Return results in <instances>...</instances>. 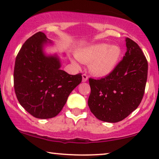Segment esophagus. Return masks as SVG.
<instances>
[{
  "instance_id": "34e87169",
  "label": "esophagus",
  "mask_w": 159,
  "mask_h": 159,
  "mask_svg": "<svg viewBox=\"0 0 159 159\" xmlns=\"http://www.w3.org/2000/svg\"><path fill=\"white\" fill-rule=\"evenodd\" d=\"M88 79V76L86 74H83V75H82V82H87Z\"/></svg>"
}]
</instances>
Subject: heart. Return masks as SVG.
I'll return each instance as SVG.
<instances>
[{
	"label": "heart",
	"mask_w": 159,
	"mask_h": 159,
	"mask_svg": "<svg viewBox=\"0 0 159 159\" xmlns=\"http://www.w3.org/2000/svg\"><path fill=\"white\" fill-rule=\"evenodd\" d=\"M80 62L88 64L93 74L99 77H105L114 71L121 56V50L116 45L98 43L82 48L75 53ZM74 64L77 65L73 61Z\"/></svg>",
	"instance_id": "1"
}]
</instances>
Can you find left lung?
I'll return each mask as SVG.
<instances>
[{"label": "left lung", "mask_w": 159, "mask_h": 159, "mask_svg": "<svg viewBox=\"0 0 159 159\" xmlns=\"http://www.w3.org/2000/svg\"><path fill=\"white\" fill-rule=\"evenodd\" d=\"M127 52L110 75L89 79L90 111L99 120L115 123L134 111L142 101L148 77V61L142 50L126 38Z\"/></svg>", "instance_id": "obj_1"}]
</instances>
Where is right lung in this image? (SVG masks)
<instances>
[{
	"mask_svg": "<svg viewBox=\"0 0 159 159\" xmlns=\"http://www.w3.org/2000/svg\"><path fill=\"white\" fill-rule=\"evenodd\" d=\"M48 43L42 32L27 39L17 54L14 71L19 103L32 116L44 119L59 114L82 79V74L71 75L61 70L57 55H45L43 47Z\"/></svg>",
	"mask_w": 159,
	"mask_h": 159,
	"instance_id": "add662e5",
	"label": "right lung"
}]
</instances>
